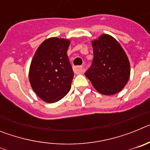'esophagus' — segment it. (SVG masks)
Listing matches in <instances>:
<instances>
[{"label": "esophagus", "mask_w": 150, "mask_h": 150, "mask_svg": "<svg viewBox=\"0 0 150 150\" xmlns=\"http://www.w3.org/2000/svg\"><path fill=\"white\" fill-rule=\"evenodd\" d=\"M74 71L76 74H81L83 73V66H76L74 67Z\"/></svg>", "instance_id": "esophagus-1"}]
</instances>
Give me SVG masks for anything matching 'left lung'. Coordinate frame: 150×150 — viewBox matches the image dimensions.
Segmentation results:
<instances>
[{"mask_svg":"<svg viewBox=\"0 0 150 150\" xmlns=\"http://www.w3.org/2000/svg\"><path fill=\"white\" fill-rule=\"evenodd\" d=\"M94 59L85 75L97 91L105 95L120 92L130 77L126 54L115 38L102 34L91 42Z\"/></svg>","mask_w":150,"mask_h":150,"instance_id":"1","label":"left lung"}]
</instances>
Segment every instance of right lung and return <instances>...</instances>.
<instances>
[{"instance_id": "right-lung-1", "label": "right lung", "mask_w": 150, "mask_h": 150, "mask_svg": "<svg viewBox=\"0 0 150 150\" xmlns=\"http://www.w3.org/2000/svg\"><path fill=\"white\" fill-rule=\"evenodd\" d=\"M69 45L68 40L49 38L40 45L33 57L29 80L43 101H59L71 89L74 71L67 54Z\"/></svg>"}]
</instances>
